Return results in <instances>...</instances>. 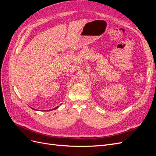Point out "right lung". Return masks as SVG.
Returning <instances> with one entry per match:
<instances>
[{
	"label": "right lung",
	"mask_w": 156,
	"mask_h": 156,
	"mask_svg": "<svg viewBox=\"0 0 156 156\" xmlns=\"http://www.w3.org/2000/svg\"><path fill=\"white\" fill-rule=\"evenodd\" d=\"M58 107H56V108H55V109H56V108H57ZM33 109H34V108H33Z\"/></svg>",
	"instance_id": "1"
}]
</instances>
